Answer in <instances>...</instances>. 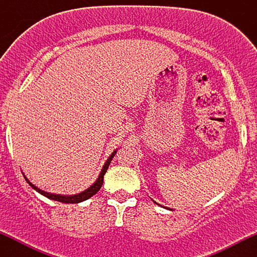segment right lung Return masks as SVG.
Returning <instances> with one entry per match:
<instances>
[{"instance_id":"1","label":"right lung","mask_w":257,"mask_h":257,"mask_svg":"<svg viewBox=\"0 0 257 257\" xmlns=\"http://www.w3.org/2000/svg\"><path fill=\"white\" fill-rule=\"evenodd\" d=\"M114 153H116V151L112 153L110 157H108L107 161H106L105 166L102 167V170H101V173H100L98 180H96V181L94 182V184L91 185L89 188H87V190L83 191V192L75 194V196H60V194H52V193H48V192H44V191L40 190V188H37L36 186L32 185L31 182L25 178V176H24V178H25L26 181L29 182V185H30L31 187L34 188V190H36L37 192L43 194V196L47 197V198H51L53 200H58V202H61V203H79V202H83V200H87L88 198H90L91 196H94V194H95L100 190V188H101L102 182H104V175H105L106 170H107L108 166H110V163H111L112 158H113Z\"/></svg>"}]
</instances>
